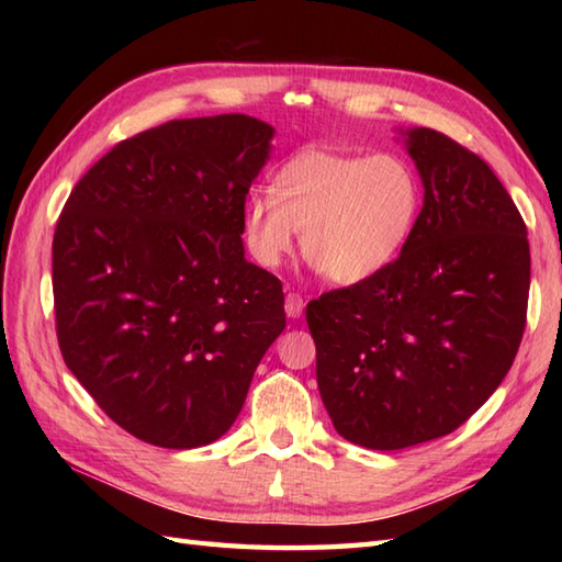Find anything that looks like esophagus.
Here are the masks:
<instances>
[{
    "label": "esophagus",
    "mask_w": 562,
    "mask_h": 562,
    "mask_svg": "<svg viewBox=\"0 0 562 562\" xmlns=\"http://www.w3.org/2000/svg\"><path fill=\"white\" fill-rule=\"evenodd\" d=\"M284 314H288L290 318H300L304 314V300L300 294L290 292L288 296H284Z\"/></svg>",
    "instance_id": "obj_1"
}]
</instances>
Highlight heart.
<instances>
[{
  "label": "heart",
  "mask_w": 562,
  "mask_h": 562,
  "mask_svg": "<svg viewBox=\"0 0 562 562\" xmlns=\"http://www.w3.org/2000/svg\"><path fill=\"white\" fill-rule=\"evenodd\" d=\"M423 181L401 154L302 149L272 176L270 200L250 198L241 214L248 256L278 268L302 232L312 266L336 284L374 280L415 234Z\"/></svg>",
  "instance_id": "1"
}]
</instances>
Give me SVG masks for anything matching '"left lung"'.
<instances>
[{
	"label": "left lung",
	"mask_w": 562,
	"mask_h": 562,
	"mask_svg": "<svg viewBox=\"0 0 562 562\" xmlns=\"http://www.w3.org/2000/svg\"><path fill=\"white\" fill-rule=\"evenodd\" d=\"M425 188L403 254L374 280L306 306L316 381L338 435L408 449L463 425L503 384L527 324V226L481 157L398 130Z\"/></svg>",
	"instance_id": "8db88e82"
}]
</instances>
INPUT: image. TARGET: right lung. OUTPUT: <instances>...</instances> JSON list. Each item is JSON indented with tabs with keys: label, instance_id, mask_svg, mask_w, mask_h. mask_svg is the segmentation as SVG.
Returning a JSON list of instances; mask_svg holds the SVG:
<instances>
[{
	"label": "right lung",
	"instance_id": "right-lung-1",
	"mask_svg": "<svg viewBox=\"0 0 562 562\" xmlns=\"http://www.w3.org/2000/svg\"><path fill=\"white\" fill-rule=\"evenodd\" d=\"M272 135L244 113L151 127L93 164L59 214V350L103 413L147 445L220 439L284 330L282 284L241 241Z\"/></svg>",
	"mask_w": 562,
	"mask_h": 562
}]
</instances>
